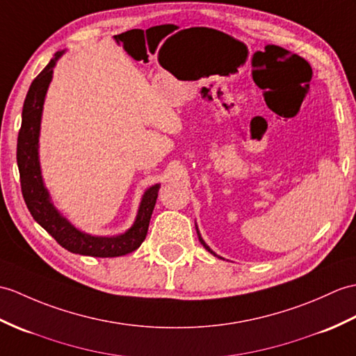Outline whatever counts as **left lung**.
I'll return each instance as SVG.
<instances>
[{
    "mask_svg": "<svg viewBox=\"0 0 356 356\" xmlns=\"http://www.w3.org/2000/svg\"><path fill=\"white\" fill-rule=\"evenodd\" d=\"M195 230H197V235H198V241H200V243H202V244H203V247H204V249H206V250H208V252H209V253H212V254H213V256H217V258H220V259H225V258H221V256H218V254H217V253H216V252H213V250H212V249H211V247H209V245H208V244H206V243H204V241H203V238H202V235H200V232H198V227H197V225H195Z\"/></svg>",
    "mask_w": 356,
    "mask_h": 356,
    "instance_id": "left-lung-1",
    "label": "left lung"
}]
</instances>
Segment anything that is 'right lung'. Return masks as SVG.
I'll list each match as a JSON object with an SVG mask.
<instances>
[{
  "label": "right lung",
  "mask_w": 356,
  "mask_h": 356,
  "mask_svg": "<svg viewBox=\"0 0 356 356\" xmlns=\"http://www.w3.org/2000/svg\"><path fill=\"white\" fill-rule=\"evenodd\" d=\"M63 53L65 49L57 51L42 72L33 80L26 102H24L18 148H16V161H18L24 200H26L31 217L35 218L38 225L42 226L68 252L95 256V258L124 256L136 250L145 239L161 184H154L145 189L143 198H140L134 225L126 232L112 236L90 235L74 226L56 208L44 184L39 162L40 122H42L47 90L53 80V70Z\"/></svg>",
  "instance_id": "right-lung-1"
}]
</instances>
